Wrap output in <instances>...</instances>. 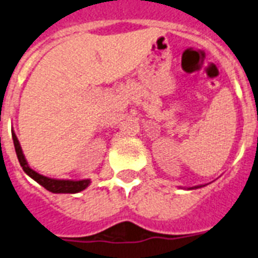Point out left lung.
<instances>
[{
	"instance_id": "8db88e82",
	"label": "left lung",
	"mask_w": 258,
	"mask_h": 258,
	"mask_svg": "<svg viewBox=\"0 0 258 258\" xmlns=\"http://www.w3.org/2000/svg\"><path fill=\"white\" fill-rule=\"evenodd\" d=\"M202 186H205V185H199V186H192V187H187V189H189V190H191V189H198V187H202Z\"/></svg>"
}]
</instances>
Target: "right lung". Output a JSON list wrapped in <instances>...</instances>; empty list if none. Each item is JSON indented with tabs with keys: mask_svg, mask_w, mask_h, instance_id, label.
Instances as JSON below:
<instances>
[{
	"mask_svg": "<svg viewBox=\"0 0 258 258\" xmlns=\"http://www.w3.org/2000/svg\"><path fill=\"white\" fill-rule=\"evenodd\" d=\"M13 142H14V148L15 153H17V157H18V161L22 166V169L25 170V173L27 176L31 177L34 181L42 185L44 189H47L51 192H64V194H75V192H80L82 190H85L89 185H90V179H56V178H49V177H45L43 174H39L38 172H35L34 169H31L29 165V162L26 160L25 155H23V151L21 148V144L18 142V138L15 135L14 131H12Z\"/></svg>",
	"mask_w": 258,
	"mask_h": 258,
	"instance_id": "obj_1",
	"label": "right lung"
}]
</instances>
